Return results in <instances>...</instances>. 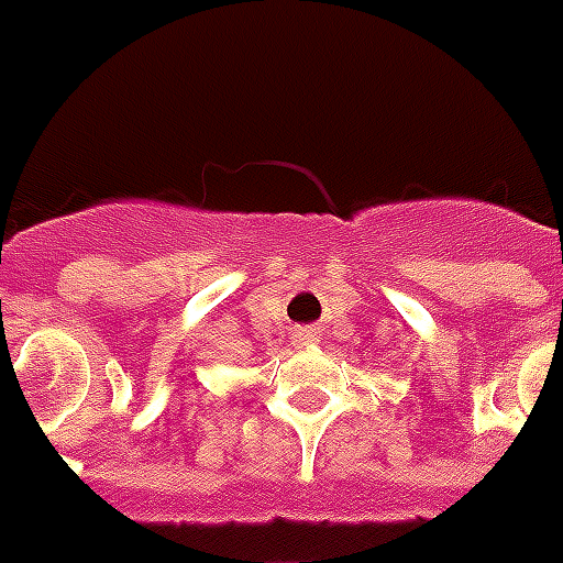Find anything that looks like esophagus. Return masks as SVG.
<instances>
[{
  "label": "esophagus",
  "instance_id": "34e87169",
  "mask_svg": "<svg viewBox=\"0 0 563 563\" xmlns=\"http://www.w3.org/2000/svg\"><path fill=\"white\" fill-rule=\"evenodd\" d=\"M295 342H298V344H316L318 333L312 330V327H298V330H295Z\"/></svg>",
  "mask_w": 563,
  "mask_h": 563
}]
</instances>
